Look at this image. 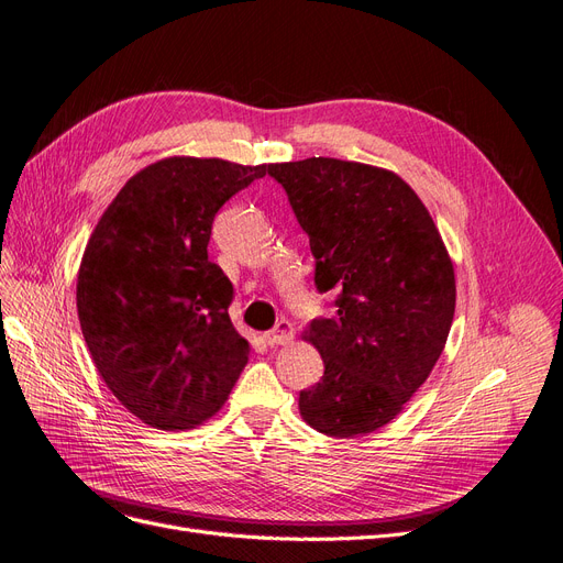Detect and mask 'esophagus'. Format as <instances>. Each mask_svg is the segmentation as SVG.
Segmentation results:
<instances>
[{"label": "esophagus", "mask_w": 563, "mask_h": 563, "mask_svg": "<svg viewBox=\"0 0 563 563\" xmlns=\"http://www.w3.org/2000/svg\"><path fill=\"white\" fill-rule=\"evenodd\" d=\"M292 336H295L292 322H289V320H278L276 328L264 334V341H266V346L274 349V346H283V343H289V341H292Z\"/></svg>", "instance_id": "esophagus-1"}]
</instances>
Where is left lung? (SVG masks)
Here are the masks:
<instances>
[{
	"label": "left lung",
	"instance_id": "obj_1",
	"mask_svg": "<svg viewBox=\"0 0 563 563\" xmlns=\"http://www.w3.org/2000/svg\"><path fill=\"white\" fill-rule=\"evenodd\" d=\"M316 257L336 313L308 341L324 374L299 393L303 421L330 438L384 428L440 360L456 308L446 247L421 198L395 173L313 156L268 166Z\"/></svg>",
	"mask_w": 563,
	"mask_h": 563
}]
</instances>
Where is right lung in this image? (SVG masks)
Masks as SVG:
<instances>
[{
    "label": "right lung",
    "instance_id": "right-lung-1",
    "mask_svg": "<svg viewBox=\"0 0 563 563\" xmlns=\"http://www.w3.org/2000/svg\"><path fill=\"white\" fill-rule=\"evenodd\" d=\"M268 166L175 156L117 194L86 245L77 311L119 402L147 426L187 430L220 409L250 343L229 318L233 285L208 260L214 214Z\"/></svg>",
    "mask_w": 563,
    "mask_h": 563
}]
</instances>
